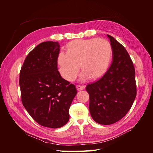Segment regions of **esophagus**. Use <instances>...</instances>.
I'll return each instance as SVG.
<instances>
[{"instance_id":"1","label":"esophagus","mask_w":153,"mask_h":153,"mask_svg":"<svg viewBox=\"0 0 153 153\" xmlns=\"http://www.w3.org/2000/svg\"><path fill=\"white\" fill-rule=\"evenodd\" d=\"M85 86L84 85H76V89L78 91H82V90H84L85 89Z\"/></svg>"}]
</instances>
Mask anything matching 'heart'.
Here are the masks:
<instances>
[{"mask_svg":"<svg viewBox=\"0 0 153 153\" xmlns=\"http://www.w3.org/2000/svg\"><path fill=\"white\" fill-rule=\"evenodd\" d=\"M112 57L109 41L103 39H76L67 46L66 52H60L57 64L61 75L68 81H74L80 67L79 81L84 82L92 77L103 76L108 69Z\"/></svg>","mask_w":153,"mask_h":153,"instance_id":"obj_1","label":"heart"}]
</instances>
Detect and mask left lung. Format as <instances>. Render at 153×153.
<instances>
[{"instance_id": "obj_1", "label": "left lung", "mask_w": 153, "mask_h": 153, "mask_svg": "<svg viewBox=\"0 0 153 153\" xmlns=\"http://www.w3.org/2000/svg\"><path fill=\"white\" fill-rule=\"evenodd\" d=\"M112 48V62L98 80L88 84L89 111L97 123L109 125L128 112L137 95L135 70L123 46L107 34Z\"/></svg>"}]
</instances>
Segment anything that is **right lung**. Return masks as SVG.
Wrapping results in <instances>:
<instances>
[{
    "label": "right lung",
    "mask_w": 153,
    "mask_h": 153,
    "mask_svg": "<svg viewBox=\"0 0 153 153\" xmlns=\"http://www.w3.org/2000/svg\"><path fill=\"white\" fill-rule=\"evenodd\" d=\"M57 41H45L27 55L20 73L23 105L35 121L45 127L59 128L69 121V109L77 91L60 75Z\"/></svg>",
    "instance_id": "right-lung-1"
}]
</instances>
